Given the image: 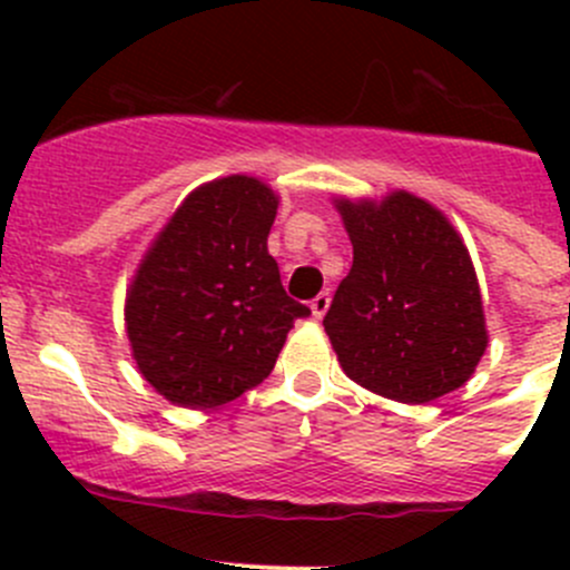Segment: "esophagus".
I'll return each instance as SVG.
<instances>
[{
	"label": "esophagus",
	"mask_w": 570,
	"mask_h": 570,
	"mask_svg": "<svg viewBox=\"0 0 570 570\" xmlns=\"http://www.w3.org/2000/svg\"><path fill=\"white\" fill-rule=\"evenodd\" d=\"M327 308H331V292H320V295L312 301V314L317 320H322Z\"/></svg>",
	"instance_id": "1"
}]
</instances>
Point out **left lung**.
I'll return each mask as SVG.
<instances>
[{
	"label": "left lung",
	"instance_id": "8db88e82",
	"mask_svg": "<svg viewBox=\"0 0 570 570\" xmlns=\"http://www.w3.org/2000/svg\"><path fill=\"white\" fill-rule=\"evenodd\" d=\"M353 243L325 325L344 375L396 402H430L461 389L485 355L480 284L463 237L430 200L333 195Z\"/></svg>",
	"mask_w": 570,
	"mask_h": 570
}]
</instances>
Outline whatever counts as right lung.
I'll list each match as a JSON object with an SVG mask.
<instances>
[{
  "label": "right lung",
  "instance_id": "right-lung-1",
  "mask_svg": "<svg viewBox=\"0 0 570 570\" xmlns=\"http://www.w3.org/2000/svg\"><path fill=\"white\" fill-rule=\"evenodd\" d=\"M278 193L256 176L195 187L142 253L126 286L131 358L178 407L212 411L273 372L303 303L281 286L267 237Z\"/></svg>",
  "mask_w": 570,
  "mask_h": 570
}]
</instances>
